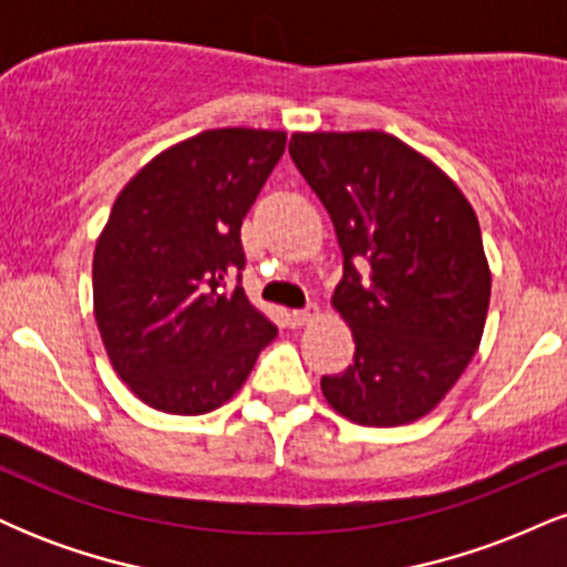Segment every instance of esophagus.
Returning <instances> with one entry per match:
<instances>
[{
	"mask_svg": "<svg viewBox=\"0 0 567 567\" xmlns=\"http://www.w3.org/2000/svg\"><path fill=\"white\" fill-rule=\"evenodd\" d=\"M320 317V309L317 306H306V309H296L292 311V322L296 324H309Z\"/></svg>",
	"mask_w": 567,
	"mask_h": 567,
	"instance_id": "obj_1",
	"label": "esophagus"
}]
</instances>
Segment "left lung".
Returning a JSON list of instances; mask_svg holds the SVG:
<instances>
[{
    "label": "left lung",
    "instance_id": "left-lung-1",
    "mask_svg": "<svg viewBox=\"0 0 567 567\" xmlns=\"http://www.w3.org/2000/svg\"><path fill=\"white\" fill-rule=\"evenodd\" d=\"M290 157L343 252L333 309L351 328L354 365L324 375V400L362 426L413 424L483 338L491 266L477 216L432 159L381 130L292 133Z\"/></svg>",
    "mask_w": 567,
    "mask_h": 567
}]
</instances>
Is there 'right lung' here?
Listing matches in <instances>:
<instances>
[{
  "instance_id": "1",
  "label": "right lung",
  "mask_w": 567,
  "mask_h": 567,
  "mask_svg": "<svg viewBox=\"0 0 567 567\" xmlns=\"http://www.w3.org/2000/svg\"><path fill=\"white\" fill-rule=\"evenodd\" d=\"M282 130L220 127L165 148L116 197L93 256L109 360L148 408L202 415L243 389L277 328L229 277Z\"/></svg>"
}]
</instances>
